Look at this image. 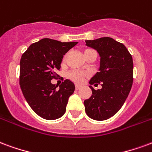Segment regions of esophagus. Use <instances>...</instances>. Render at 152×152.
I'll return each mask as SVG.
<instances>
[{"mask_svg": "<svg viewBox=\"0 0 152 152\" xmlns=\"http://www.w3.org/2000/svg\"><path fill=\"white\" fill-rule=\"evenodd\" d=\"M75 88H76V90H79L81 88V86L80 85H76V86H75Z\"/></svg>", "mask_w": 152, "mask_h": 152, "instance_id": "obj_1", "label": "esophagus"}]
</instances>
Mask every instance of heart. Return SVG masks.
<instances>
[{
  "mask_svg": "<svg viewBox=\"0 0 152 152\" xmlns=\"http://www.w3.org/2000/svg\"><path fill=\"white\" fill-rule=\"evenodd\" d=\"M84 76H85V74L78 70H73L68 74V77L76 83H82L83 80Z\"/></svg>",
  "mask_w": 152,
  "mask_h": 152,
  "instance_id": "obj_1",
  "label": "heart"
}]
</instances>
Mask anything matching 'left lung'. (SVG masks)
I'll return each instance as SVG.
<instances>
[{
    "mask_svg": "<svg viewBox=\"0 0 152 152\" xmlns=\"http://www.w3.org/2000/svg\"><path fill=\"white\" fill-rule=\"evenodd\" d=\"M87 47L97 51L100 57L99 72L89 83L92 95L84 100L85 111L93 120L104 121L114 116L122 107L133 84V59L126 46L110 37L86 40Z\"/></svg>",
    "mask_w": 152,
    "mask_h": 152,
    "instance_id": "8db88e82",
    "label": "left lung"
}]
</instances>
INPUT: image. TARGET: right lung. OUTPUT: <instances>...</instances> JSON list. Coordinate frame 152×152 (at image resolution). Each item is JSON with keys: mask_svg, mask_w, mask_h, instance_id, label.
I'll return each mask as SVG.
<instances>
[{"mask_svg": "<svg viewBox=\"0 0 152 152\" xmlns=\"http://www.w3.org/2000/svg\"><path fill=\"white\" fill-rule=\"evenodd\" d=\"M77 42H61L44 38L31 44L20 60L19 84L30 107L46 120L62 117L69 97L74 93L73 82L65 79L56 90V78L62 58Z\"/></svg>", "mask_w": 152, "mask_h": 152, "instance_id": "obj_1", "label": "right lung"}]
</instances>
